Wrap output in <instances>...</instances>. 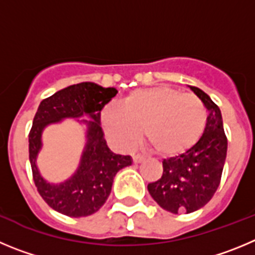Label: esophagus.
Listing matches in <instances>:
<instances>
[{
    "label": "esophagus",
    "instance_id": "1",
    "mask_svg": "<svg viewBox=\"0 0 255 255\" xmlns=\"http://www.w3.org/2000/svg\"><path fill=\"white\" fill-rule=\"evenodd\" d=\"M133 159V162H134V164H139V162H142L144 160V157L143 156H139V155H134L132 157Z\"/></svg>",
    "mask_w": 255,
    "mask_h": 255
}]
</instances>
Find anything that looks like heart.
I'll return each mask as SVG.
<instances>
[{
	"label": "heart",
	"mask_w": 255,
	"mask_h": 255,
	"mask_svg": "<svg viewBox=\"0 0 255 255\" xmlns=\"http://www.w3.org/2000/svg\"><path fill=\"white\" fill-rule=\"evenodd\" d=\"M207 113L193 94L170 86L138 89L123 100L121 108H107L102 125L107 137L122 150L136 143L139 134L161 156L184 152L202 136Z\"/></svg>",
	"instance_id": "obj_1"
}]
</instances>
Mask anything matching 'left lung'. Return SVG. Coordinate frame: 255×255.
<instances>
[{
  "instance_id": "left-lung-1",
  "label": "left lung",
  "mask_w": 255,
  "mask_h": 255,
  "mask_svg": "<svg viewBox=\"0 0 255 255\" xmlns=\"http://www.w3.org/2000/svg\"><path fill=\"white\" fill-rule=\"evenodd\" d=\"M190 90L208 111L205 132L193 147L162 161V175L147 185L157 205L171 213H190L210 202L221 182L228 138L220 108L196 86Z\"/></svg>"
}]
</instances>
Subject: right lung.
Masks as SVG:
<instances>
[{
	"instance_id": "add662e5",
	"label": "right lung",
	"mask_w": 255,
	"mask_h": 255,
	"mask_svg": "<svg viewBox=\"0 0 255 255\" xmlns=\"http://www.w3.org/2000/svg\"><path fill=\"white\" fill-rule=\"evenodd\" d=\"M117 89L103 88L94 82H81L57 91L42 100L29 133V160L39 194L47 205L70 217L93 215L111 194L116 174L132 164L130 156L116 155L109 150L100 126V114L105 104L117 95ZM88 115V142L75 175L65 183L50 185L38 173L35 160L41 147V132L49 123L63 118Z\"/></svg>"
}]
</instances>
